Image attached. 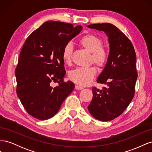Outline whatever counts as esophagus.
Instances as JSON below:
<instances>
[{
	"instance_id": "esophagus-1",
	"label": "esophagus",
	"mask_w": 152,
	"mask_h": 152,
	"mask_svg": "<svg viewBox=\"0 0 152 152\" xmlns=\"http://www.w3.org/2000/svg\"><path fill=\"white\" fill-rule=\"evenodd\" d=\"M75 89L77 90H82L84 89V87H82L81 86H79V85H75Z\"/></svg>"
}]
</instances>
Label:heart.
Returning <instances> with one entry per match:
<instances>
[{
	"label": "heart",
	"instance_id": "obj_1",
	"mask_svg": "<svg viewBox=\"0 0 152 152\" xmlns=\"http://www.w3.org/2000/svg\"><path fill=\"white\" fill-rule=\"evenodd\" d=\"M78 43L81 47L91 53V61H93L99 67H103L107 64L109 53L107 48L103 46V40L93 34H87L80 37ZM72 45L67 43L62 50V59L65 64L70 65L72 61ZM96 68L94 66L88 68H77L69 73V79L81 86H87L90 84L94 78Z\"/></svg>",
	"mask_w": 152,
	"mask_h": 152
}]
</instances>
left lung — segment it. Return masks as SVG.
Instances as JSON below:
<instances>
[{"instance_id":"obj_1","label":"left lung","mask_w":152,"mask_h":152,"mask_svg":"<svg viewBox=\"0 0 152 152\" xmlns=\"http://www.w3.org/2000/svg\"><path fill=\"white\" fill-rule=\"evenodd\" d=\"M87 27L103 31L110 44L108 61L97 79L98 83L108 87L92 88L93 96L88 110L98 120L110 121L121 115L134 97L137 77L136 53L131 40L115 25L106 23Z\"/></svg>"}]
</instances>
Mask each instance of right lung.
I'll return each instance as SVG.
<instances>
[{
	"mask_svg": "<svg viewBox=\"0 0 152 152\" xmlns=\"http://www.w3.org/2000/svg\"><path fill=\"white\" fill-rule=\"evenodd\" d=\"M82 30L66 23L48 21L28 37L23 44L15 70L16 93L30 115L47 120L56 115L74 84L64 82L65 75L62 50ZM59 80L53 88L52 81Z\"/></svg>",
	"mask_w": 152,
	"mask_h": 152,
	"instance_id": "add662e5",
	"label": "right lung"
}]
</instances>
